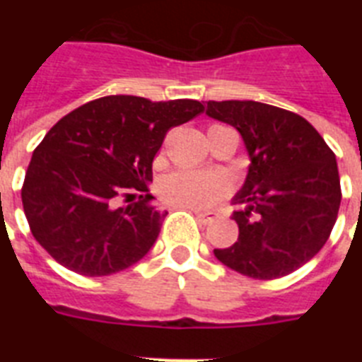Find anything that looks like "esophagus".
<instances>
[{"label": "esophagus", "instance_id": "1", "mask_svg": "<svg viewBox=\"0 0 362 362\" xmlns=\"http://www.w3.org/2000/svg\"><path fill=\"white\" fill-rule=\"evenodd\" d=\"M195 216H197V221L201 226H209V223H212L216 218L214 212H195Z\"/></svg>", "mask_w": 362, "mask_h": 362}]
</instances>
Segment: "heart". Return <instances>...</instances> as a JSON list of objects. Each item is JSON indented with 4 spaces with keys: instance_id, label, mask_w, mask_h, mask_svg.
Returning <instances> with one entry per match:
<instances>
[{
    "instance_id": "heart-1",
    "label": "heart",
    "mask_w": 362,
    "mask_h": 362,
    "mask_svg": "<svg viewBox=\"0 0 362 362\" xmlns=\"http://www.w3.org/2000/svg\"><path fill=\"white\" fill-rule=\"evenodd\" d=\"M227 129L221 125H212L209 139L216 131ZM161 195L165 201L180 209L204 210L221 197V182L216 176L201 175L193 170H175L161 180Z\"/></svg>"
}]
</instances>
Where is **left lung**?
I'll return each instance as SVG.
<instances>
[{"instance_id": "8db88e82", "label": "left lung", "mask_w": 362, "mask_h": 362, "mask_svg": "<svg viewBox=\"0 0 362 362\" xmlns=\"http://www.w3.org/2000/svg\"><path fill=\"white\" fill-rule=\"evenodd\" d=\"M206 115L244 139L250 169L233 204L238 240L218 261L255 280H274L308 263L325 242L342 201L334 152L314 125L257 101H209Z\"/></svg>"}]
</instances>
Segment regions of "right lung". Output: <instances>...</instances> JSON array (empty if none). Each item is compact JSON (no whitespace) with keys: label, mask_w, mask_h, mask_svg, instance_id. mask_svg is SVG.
<instances>
[{"label":"right lung","mask_w":362,"mask_h":362,"mask_svg":"<svg viewBox=\"0 0 362 362\" xmlns=\"http://www.w3.org/2000/svg\"><path fill=\"white\" fill-rule=\"evenodd\" d=\"M203 110L195 99L107 95L64 116L25 170L31 235L65 269L90 278L141 261L167 216L148 193L153 158L170 127Z\"/></svg>","instance_id":"right-lung-1"}]
</instances>
